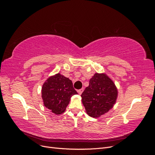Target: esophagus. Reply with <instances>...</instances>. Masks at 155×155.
Wrapping results in <instances>:
<instances>
[{
  "label": "esophagus",
  "instance_id": "1",
  "mask_svg": "<svg viewBox=\"0 0 155 155\" xmlns=\"http://www.w3.org/2000/svg\"><path fill=\"white\" fill-rule=\"evenodd\" d=\"M77 92H78V94H82V92H83V88H81V89H79V90H78L77 91Z\"/></svg>",
  "mask_w": 155,
  "mask_h": 155
}]
</instances>
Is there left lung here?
Returning <instances> with one entry per match:
<instances>
[{"instance_id":"1","label":"left lung","mask_w":155,"mask_h":155,"mask_svg":"<svg viewBox=\"0 0 155 155\" xmlns=\"http://www.w3.org/2000/svg\"><path fill=\"white\" fill-rule=\"evenodd\" d=\"M118 91L111 79L104 74H95L89 86L81 95L87 113L93 118L105 114L115 104Z\"/></svg>"}]
</instances>
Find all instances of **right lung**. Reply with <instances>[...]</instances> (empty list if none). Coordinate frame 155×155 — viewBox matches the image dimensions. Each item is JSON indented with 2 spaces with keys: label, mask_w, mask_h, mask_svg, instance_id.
Segmentation results:
<instances>
[{
  "label": "right lung",
  "mask_w": 155,
  "mask_h": 155,
  "mask_svg": "<svg viewBox=\"0 0 155 155\" xmlns=\"http://www.w3.org/2000/svg\"><path fill=\"white\" fill-rule=\"evenodd\" d=\"M77 94L72 81L60 74L49 78L42 87L44 105L55 114L63 113L70 97Z\"/></svg>",
  "instance_id": "1"
}]
</instances>
